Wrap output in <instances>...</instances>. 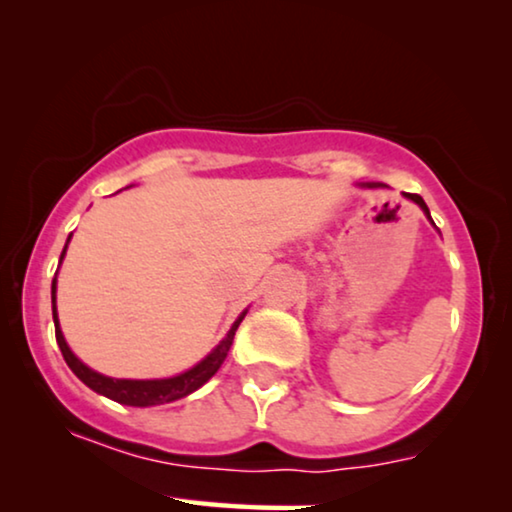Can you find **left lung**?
Listing matches in <instances>:
<instances>
[{
    "label": "left lung",
    "mask_w": 512,
    "mask_h": 512,
    "mask_svg": "<svg viewBox=\"0 0 512 512\" xmlns=\"http://www.w3.org/2000/svg\"><path fill=\"white\" fill-rule=\"evenodd\" d=\"M363 186H368V188H382L384 184H363ZM405 198H408V200H412V202H415V205H419V209H422V212L426 214V219H429V221L433 223V219H431V214H429V207H426V202L422 200V195H415V193H405ZM433 226H436V223H433Z\"/></svg>",
    "instance_id": "8db88e82"
}]
</instances>
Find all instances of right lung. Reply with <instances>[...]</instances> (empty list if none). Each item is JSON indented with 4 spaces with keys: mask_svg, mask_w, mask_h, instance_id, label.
I'll return each mask as SVG.
<instances>
[{
    "mask_svg": "<svg viewBox=\"0 0 512 512\" xmlns=\"http://www.w3.org/2000/svg\"><path fill=\"white\" fill-rule=\"evenodd\" d=\"M72 240V235L67 237V244ZM67 244L65 249H62L60 254V263L62 258L67 254ZM55 291H58V279L53 277V284H51V300H53V324H55V340H58V347L62 356H65L67 366L72 368V373L79 377V380L90 387L97 394L111 398V401L121 403V405H132V408H151V405H163V403H172V401H179V398H184L188 394H193L195 389H200L202 384H205L209 377H212L216 370L221 368V363L226 361L228 356V349L233 345V338H235V331L237 326L242 324L244 310L240 317L235 319V324L230 326V331L226 333V338H223L219 345H216L212 352H209L205 359L200 363H195L193 368L184 370V373L174 375V377H163V380H116V377H107L102 373H97V370L88 368L86 363H83L79 356H76L72 349H69L65 335H62V328H60V319H58V307H55Z\"/></svg>",
    "mask_w": 512,
    "mask_h": 512,
    "instance_id": "obj_1",
    "label": "right lung"
}]
</instances>
